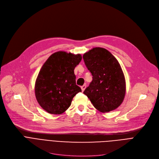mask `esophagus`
Returning a JSON list of instances; mask_svg holds the SVG:
<instances>
[{"mask_svg":"<svg viewBox=\"0 0 159 159\" xmlns=\"http://www.w3.org/2000/svg\"><path fill=\"white\" fill-rule=\"evenodd\" d=\"M86 88V85H83L82 86H81V89H82V91H84L85 90Z\"/></svg>","mask_w":159,"mask_h":159,"instance_id":"obj_1","label":"esophagus"}]
</instances>
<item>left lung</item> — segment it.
I'll return each mask as SVG.
<instances>
[{
    "mask_svg": "<svg viewBox=\"0 0 159 159\" xmlns=\"http://www.w3.org/2000/svg\"><path fill=\"white\" fill-rule=\"evenodd\" d=\"M83 59L93 76L84 94L99 111L116 109L126 94V81L118 61L107 49L98 47L85 53Z\"/></svg>",
    "mask_w": 159,
    "mask_h": 159,
    "instance_id": "obj_1",
    "label": "left lung"
}]
</instances>
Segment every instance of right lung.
<instances>
[{"mask_svg": "<svg viewBox=\"0 0 159 159\" xmlns=\"http://www.w3.org/2000/svg\"><path fill=\"white\" fill-rule=\"evenodd\" d=\"M81 60L80 54L60 51L50 56L41 68L35 93L39 105L48 113L62 114L68 109L73 98L82 91L74 73Z\"/></svg>", "mask_w": 159, "mask_h": 159, "instance_id": "1", "label": "right lung"}]
</instances>
